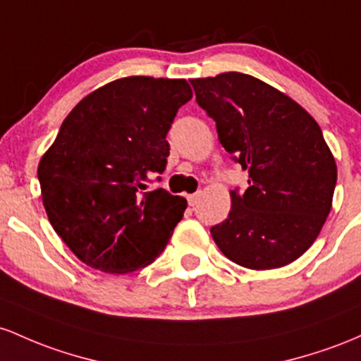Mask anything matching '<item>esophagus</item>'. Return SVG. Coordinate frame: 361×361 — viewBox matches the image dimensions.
I'll use <instances>...</instances> for the list:
<instances>
[{
	"mask_svg": "<svg viewBox=\"0 0 361 361\" xmlns=\"http://www.w3.org/2000/svg\"><path fill=\"white\" fill-rule=\"evenodd\" d=\"M200 196H201V192H196V194H191V196H188L189 206H196L197 201H200Z\"/></svg>",
	"mask_w": 361,
	"mask_h": 361,
	"instance_id": "1",
	"label": "esophagus"
}]
</instances>
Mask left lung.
<instances>
[{
    "instance_id": "obj_1",
    "label": "left lung",
    "mask_w": 361,
    "mask_h": 361,
    "mask_svg": "<svg viewBox=\"0 0 361 361\" xmlns=\"http://www.w3.org/2000/svg\"><path fill=\"white\" fill-rule=\"evenodd\" d=\"M191 85L221 147L249 170V188L230 191L228 218L212 228L214 244L249 269L290 264L314 244L333 206L338 167L321 128L286 93L244 73Z\"/></svg>"
}]
</instances>
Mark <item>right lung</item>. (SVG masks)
Here are the masks:
<instances>
[{
  "label": "right lung",
  "instance_id": "1",
  "mask_svg": "<svg viewBox=\"0 0 361 361\" xmlns=\"http://www.w3.org/2000/svg\"><path fill=\"white\" fill-rule=\"evenodd\" d=\"M191 99L185 80L128 76L88 93L63 121L37 176L52 228L87 266L126 274L164 252L188 201L147 188L165 170V136Z\"/></svg>",
  "mask_w": 361,
  "mask_h": 361
}]
</instances>
